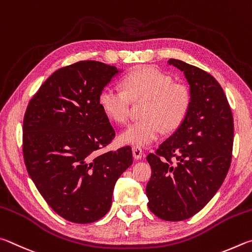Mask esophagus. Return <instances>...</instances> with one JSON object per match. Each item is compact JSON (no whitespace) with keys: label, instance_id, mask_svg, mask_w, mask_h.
I'll return each mask as SVG.
<instances>
[{"label":"esophagus","instance_id":"esophagus-1","mask_svg":"<svg viewBox=\"0 0 252 252\" xmlns=\"http://www.w3.org/2000/svg\"><path fill=\"white\" fill-rule=\"evenodd\" d=\"M143 151H142V148L140 147H137V146H134L133 147V156H134V158L136 160H139V159H142V157H143Z\"/></svg>","mask_w":252,"mask_h":252}]
</instances>
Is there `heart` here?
Segmentation results:
<instances>
[{"label":"heart","instance_id":"1","mask_svg":"<svg viewBox=\"0 0 252 252\" xmlns=\"http://www.w3.org/2000/svg\"><path fill=\"white\" fill-rule=\"evenodd\" d=\"M123 90L105 87L99 93L98 106L109 121L122 124L128 118L130 100H146L145 119L127 125L122 131V143L146 147L160 137L167 129L182 125L191 105V93L182 83L154 66H142L123 78Z\"/></svg>","mask_w":252,"mask_h":252}]
</instances>
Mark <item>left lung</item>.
Segmentation results:
<instances>
[{
    "mask_svg": "<svg viewBox=\"0 0 252 252\" xmlns=\"http://www.w3.org/2000/svg\"><path fill=\"white\" fill-rule=\"evenodd\" d=\"M168 65L184 73L191 105L182 125L147 156L152 177L146 195L154 215L180 221L199 213L221 187L231 162L233 119L214 76L179 60L170 59Z\"/></svg>",
    "mask_w": 252,
    "mask_h": 252,
    "instance_id": "1",
    "label": "left lung"
}]
</instances>
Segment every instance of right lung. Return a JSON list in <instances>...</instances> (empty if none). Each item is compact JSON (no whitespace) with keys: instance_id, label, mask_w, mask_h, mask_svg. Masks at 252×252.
I'll return each mask as SVG.
<instances>
[{"instance_id":"add662e5","label":"right lung","mask_w":252,"mask_h":252,"mask_svg":"<svg viewBox=\"0 0 252 252\" xmlns=\"http://www.w3.org/2000/svg\"><path fill=\"white\" fill-rule=\"evenodd\" d=\"M122 72L100 62H77L53 73L26 108V169L48 206L68 221L104 217L115 184L133 164L129 146L97 153L115 138L98 106L99 93Z\"/></svg>"}]
</instances>
